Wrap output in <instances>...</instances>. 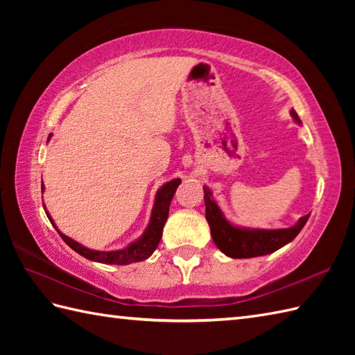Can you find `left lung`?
Returning <instances> with one entry per match:
<instances>
[{"instance_id": "left-lung-1", "label": "left lung", "mask_w": 355, "mask_h": 355, "mask_svg": "<svg viewBox=\"0 0 355 355\" xmlns=\"http://www.w3.org/2000/svg\"><path fill=\"white\" fill-rule=\"evenodd\" d=\"M291 117L296 123H302L297 116V112L291 110ZM205 189V205H206V220L209 223L210 233L215 245L220 250L233 259L243 258H256L273 253L279 248L286 245L299 235V232L304 229L310 214L299 218V221L288 229H248L233 225L230 221L225 220L220 206L212 198V192L207 186Z\"/></svg>"}]
</instances>
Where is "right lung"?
I'll return each mask as SVG.
<instances>
[{"label": "right lung", "mask_w": 355, "mask_h": 355, "mask_svg": "<svg viewBox=\"0 0 355 355\" xmlns=\"http://www.w3.org/2000/svg\"><path fill=\"white\" fill-rule=\"evenodd\" d=\"M51 137V134L49 135V139ZM182 183V180L175 178L172 182L164 183L160 189L155 193V201H154V207L153 212H150V220L146 230L143 232V235L135 239L134 243L130 245H126L125 248H120V250H111V252H99V250H92V248H87L82 244L76 243V241L69 238L67 235L59 230L55 221L51 220L50 214L45 209V214H47L50 223L53 224V227L58 230L59 235L65 241V244H69L74 252L79 253L84 258L94 261V262H102V263H112V266H128V263L132 262H140L143 259H148L150 254L154 253L155 248L158 247V243H160L162 235H163V227L164 223L168 220L169 215V206L173 193H175L177 187ZM42 191H44V184H42Z\"/></svg>", "instance_id": "obj_1"}]
</instances>
